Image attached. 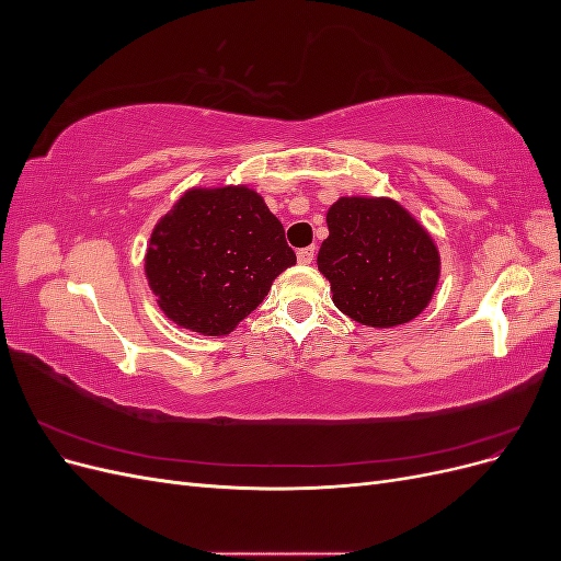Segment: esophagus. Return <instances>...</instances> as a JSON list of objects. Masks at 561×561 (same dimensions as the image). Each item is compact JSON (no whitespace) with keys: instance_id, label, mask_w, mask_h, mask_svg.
Wrapping results in <instances>:
<instances>
[{"instance_id":"34e87169","label":"esophagus","mask_w":561,"mask_h":561,"mask_svg":"<svg viewBox=\"0 0 561 561\" xmlns=\"http://www.w3.org/2000/svg\"><path fill=\"white\" fill-rule=\"evenodd\" d=\"M313 257H316V248H313V245L297 250V260H299V264H311V262H313Z\"/></svg>"}]
</instances>
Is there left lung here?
Here are the masks:
<instances>
[{
  "instance_id": "obj_1",
  "label": "left lung",
  "mask_w": 561,
  "mask_h": 561,
  "mask_svg": "<svg viewBox=\"0 0 561 561\" xmlns=\"http://www.w3.org/2000/svg\"><path fill=\"white\" fill-rule=\"evenodd\" d=\"M318 268L332 283L336 309L369 328L410 322L435 293L437 248L428 231L390 198H339Z\"/></svg>"
}]
</instances>
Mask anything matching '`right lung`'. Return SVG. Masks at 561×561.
Listing matches in <instances>:
<instances>
[{
	"label": "right lung",
	"instance_id": "right-lung-1",
	"mask_svg": "<svg viewBox=\"0 0 561 561\" xmlns=\"http://www.w3.org/2000/svg\"><path fill=\"white\" fill-rule=\"evenodd\" d=\"M297 262L285 229L248 186L186 192L151 233L145 271L161 311L201 334H229Z\"/></svg>",
	"mask_w": 561,
	"mask_h": 561
}]
</instances>
